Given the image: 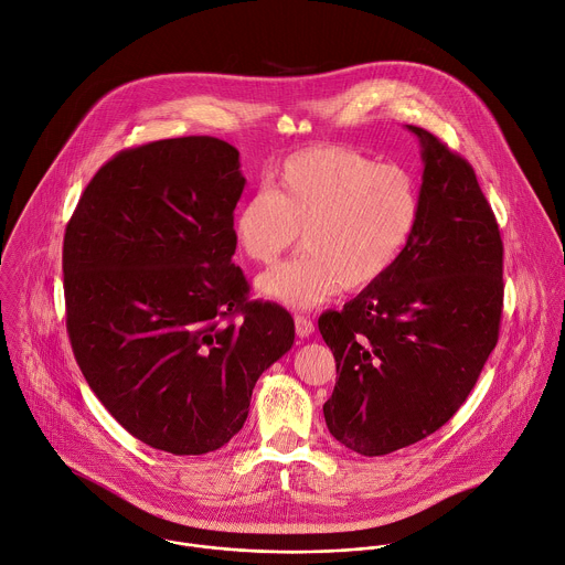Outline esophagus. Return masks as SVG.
Instances as JSON below:
<instances>
[{
	"mask_svg": "<svg viewBox=\"0 0 565 565\" xmlns=\"http://www.w3.org/2000/svg\"><path fill=\"white\" fill-rule=\"evenodd\" d=\"M295 333H297V338H310L312 333H315V324L312 321L308 319V317H303V315H297L295 317Z\"/></svg>",
	"mask_w": 565,
	"mask_h": 565,
	"instance_id": "1",
	"label": "esophagus"
}]
</instances>
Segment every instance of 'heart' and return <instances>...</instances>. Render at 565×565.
Masks as SVG:
<instances>
[{
    "instance_id": "b5f03b06",
    "label": "heart",
    "mask_w": 565,
    "mask_h": 565,
    "mask_svg": "<svg viewBox=\"0 0 565 565\" xmlns=\"http://www.w3.org/2000/svg\"><path fill=\"white\" fill-rule=\"evenodd\" d=\"M270 185L241 201L232 238L241 255L277 264L301 241L308 253L270 270L259 290L290 308L329 301L377 284L405 253L420 218L416 179L347 147L290 153Z\"/></svg>"
}]
</instances>
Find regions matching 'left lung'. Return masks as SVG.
<instances>
[{
	"label": "left lung",
	"instance_id": "left-lung-1",
	"mask_svg": "<svg viewBox=\"0 0 565 565\" xmlns=\"http://www.w3.org/2000/svg\"><path fill=\"white\" fill-rule=\"evenodd\" d=\"M420 218L391 270L319 317L338 362L324 405L335 440L384 456L440 429L499 342L503 241L473 168L423 127Z\"/></svg>",
	"mask_w": 565,
	"mask_h": 565
}]
</instances>
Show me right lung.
<instances>
[{
    "mask_svg": "<svg viewBox=\"0 0 565 565\" xmlns=\"http://www.w3.org/2000/svg\"><path fill=\"white\" fill-rule=\"evenodd\" d=\"M238 151L212 136L116 153L64 232L66 331L105 409L177 456L223 447L244 427L259 375L295 342L277 303L248 299L232 264Z\"/></svg>",
    "mask_w": 565,
    "mask_h": 565,
    "instance_id": "add662e5",
    "label": "right lung"
}]
</instances>
